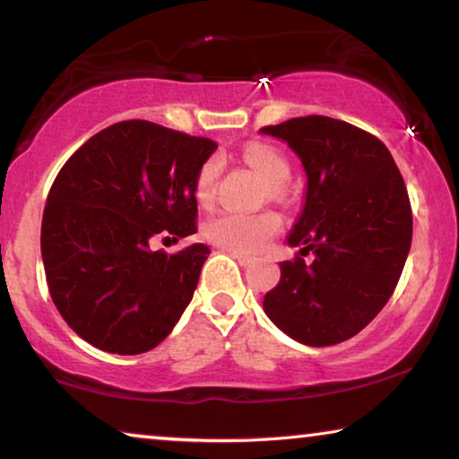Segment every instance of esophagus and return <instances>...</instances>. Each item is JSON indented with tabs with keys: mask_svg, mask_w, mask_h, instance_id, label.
<instances>
[{
	"mask_svg": "<svg viewBox=\"0 0 459 459\" xmlns=\"http://www.w3.org/2000/svg\"><path fill=\"white\" fill-rule=\"evenodd\" d=\"M231 256H234V259L240 263L242 267H250L255 263V256H248V255H242V253H231Z\"/></svg>",
	"mask_w": 459,
	"mask_h": 459,
	"instance_id": "1",
	"label": "esophagus"
}]
</instances>
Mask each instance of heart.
Segmentation results:
<instances>
[{
	"label": "heart",
	"mask_w": 459,
	"mask_h": 459,
	"mask_svg": "<svg viewBox=\"0 0 459 459\" xmlns=\"http://www.w3.org/2000/svg\"><path fill=\"white\" fill-rule=\"evenodd\" d=\"M244 159L256 173L265 179L272 190H281L290 178V167L281 159V154L265 143H248L244 150ZM217 179V162H204L196 178V198L200 203H209L212 186ZM280 230V217L273 212H236L223 211L211 217L204 225V236L212 244L221 247L230 253H256Z\"/></svg>",
	"instance_id": "obj_1"
}]
</instances>
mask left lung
<instances>
[{
	"instance_id": "1",
	"label": "left lung",
	"mask_w": 459,
	"mask_h": 459,
	"mask_svg": "<svg viewBox=\"0 0 459 459\" xmlns=\"http://www.w3.org/2000/svg\"><path fill=\"white\" fill-rule=\"evenodd\" d=\"M261 134L286 142L307 175L303 209L286 238L303 248L280 263L263 311L307 347L349 341L391 299L410 255L403 178L378 137L336 118L299 117Z\"/></svg>"
}]
</instances>
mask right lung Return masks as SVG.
I'll return each instance as SVG.
<instances>
[{
  "label": "right lung",
  "instance_id": "right-lung-1",
  "mask_svg": "<svg viewBox=\"0 0 459 459\" xmlns=\"http://www.w3.org/2000/svg\"><path fill=\"white\" fill-rule=\"evenodd\" d=\"M215 150L204 137L123 121L60 169L43 211L41 256L56 309L85 342L146 353L179 322L211 248L152 253L150 240L196 234V178Z\"/></svg>",
  "mask_w": 459,
  "mask_h": 459
}]
</instances>
